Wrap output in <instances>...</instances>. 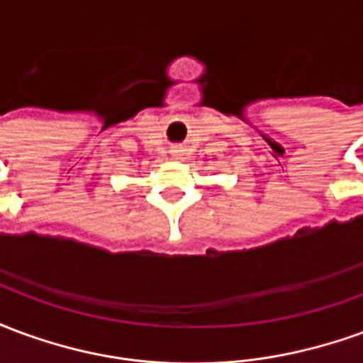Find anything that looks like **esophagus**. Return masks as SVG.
<instances>
[{
  "mask_svg": "<svg viewBox=\"0 0 363 363\" xmlns=\"http://www.w3.org/2000/svg\"><path fill=\"white\" fill-rule=\"evenodd\" d=\"M181 145H173V150H169V153H171V155H173V157H177V155H179V153H181Z\"/></svg>",
  "mask_w": 363,
  "mask_h": 363,
  "instance_id": "34e87169",
  "label": "esophagus"
}]
</instances>
